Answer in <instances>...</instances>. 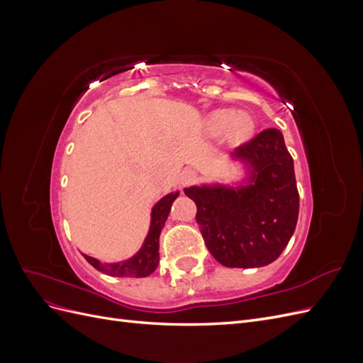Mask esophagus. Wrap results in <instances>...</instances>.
I'll return each mask as SVG.
<instances>
[{
	"mask_svg": "<svg viewBox=\"0 0 363 363\" xmlns=\"http://www.w3.org/2000/svg\"><path fill=\"white\" fill-rule=\"evenodd\" d=\"M196 182V172L194 169H184L180 175V184L182 186H189Z\"/></svg>",
	"mask_w": 363,
	"mask_h": 363,
	"instance_id": "esophagus-1",
	"label": "esophagus"
}]
</instances>
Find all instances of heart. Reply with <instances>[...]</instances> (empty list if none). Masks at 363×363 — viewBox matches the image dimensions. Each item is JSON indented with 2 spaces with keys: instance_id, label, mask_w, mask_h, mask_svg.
Wrapping results in <instances>:
<instances>
[{
  "instance_id": "obj_1",
  "label": "heart",
  "mask_w": 363,
  "mask_h": 363,
  "mask_svg": "<svg viewBox=\"0 0 363 363\" xmlns=\"http://www.w3.org/2000/svg\"><path fill=\"white\" fill-rule=\"evenodd\" d=\"M206 131L213 138L227 133V139L232 144L239 145L255 131V119L247 112L236 113L232 108H219L207 116Z\"/></svg>"
}]
</instances>
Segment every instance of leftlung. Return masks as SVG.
Wrapping results in <instances>:
<instances>
[{"mask_svg": "<svg viewBox=\"0 0 363 363\" xmlns=\"http://www.w3.org/2000/svg\"><path fill=\"white\" fill-rule=\"evenodd\" d=\"M248 164V184L191 186L196 223L211 255L228 268H259L276 260L298 219L294 160L281 131L267 128L235 150Z\"/></svg>", "mask_w": 363, "mask_h": 363, "instance_id": "1", "label": "left lung"}]
</instances>
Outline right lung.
Wrapping results in <instances>:
<instances>
[{
	"label": "right lung",
	"instance_id": "1",
	"mask_svg": "<svg viewBox=\"0 0 363 363\" xmlns=\"http://www.w3.org/2000/svg\"><path fill=\"white\" fill-rule=\"evenodd\" d=\"M179 196V192L164 195L151 211V225L150 232L142 244L140 250L133 257L118 263H101L91 256H84V259L91 265L104 274L113 277H147L151 272H155L159 265V236L164 221L169 215L171 204Z\"/></svg>",
	"mask_w": 363,
	"mask_h": 363
}]
</instances>
